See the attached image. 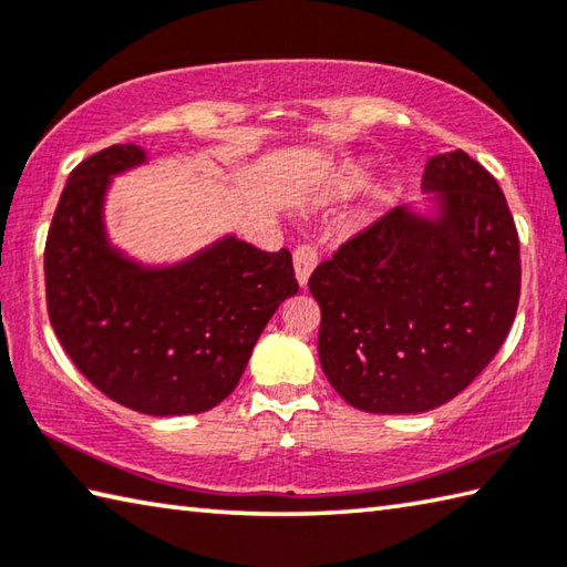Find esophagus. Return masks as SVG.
<instances>
[{
  "label": "esophagus",
  "mask_w": 567,
  "mask_h": 567,
  "mask_svg": "<svg viewBox=\"0 0 567 567\" xmlns=\"http://www.w3.org/2000/svg\"><path fill=\"white\" fill-rule=\"evenodd\" d=\"M317 248H312V245H300V248L295 250L292 255V262H295V275H297V282H300V287H307V282H310V275L317 267Z\"/></svg>",
  "instance_id": "obj_1"
}]
</instances>
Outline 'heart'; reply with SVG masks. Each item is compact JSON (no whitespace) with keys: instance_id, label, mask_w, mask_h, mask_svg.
I'll list each match as a JSON object with an SVG mask.
<instances>
[{"instance_id":"heart-1","label":"heart","mask_w":567,"mask_h":567,"mask_svg":"<svg viewBox=\"0 0 567 567\" xmlns=\"http://www.w3.org/2000/svg\"><path fill=\"white\" fill-rule=\"evenodd\" d=\"M367 176H369V173H367V168H364V166L349 168L347 173H342V178L337 181V185H334V193H337V195H344V193H349V190H354L357 185H362V183H364V178H367ZM384 203H386V193H384V190H374V193H372V200H369V210L382 208Z\"/></svg>"}]
</instances>
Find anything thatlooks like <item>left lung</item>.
Listing matches in <instances>:
<instances>
[{
	"label": "left lung",
	"instance_id": "8db88e82",
	"mask_svg": "<svg viewBox=\"0 0 567 567\" xmlns=\"http://www.w3.org/2000/svg\"><path fill=\"white\" fill-rule=\"evenodd\" d=\"M424 208L399 205L310 277L329 384L369 414H421L466 389L506 342L520 297L518 230L468 153L426 163Z\"/></svg>",
	"mask_w": 567,
	"mask_h": 567
}]
</instances>
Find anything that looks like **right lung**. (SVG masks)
<instances>
[{
  "mask_svg": "<svg viewBox=\"0 0 567 567\" xmlns=\"http://www.w3.org/2000/svg\"><path fill=\"white\" fill-rule=\"evenodd\" d=\"M148 163L136 143L71 171L47 235L51 327L71 362L121 406L203 414L238 386L277 307L297 295L292 255L223 235L178 262L146 265L111 243L113 176Z\"/></svg>",
  "mask_w": 567,
  "mask_h": 567,
  "instance_id": "1",
  "label": "right lung"
}]
</instances>
